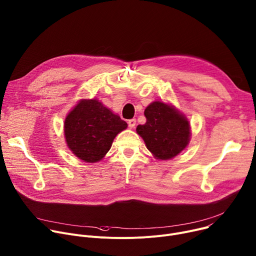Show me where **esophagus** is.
Returning a JSON list of instances; mask_svg holds the SVG:
<instances>
[{
    "instance_id": "obj_1",
    "label": "esophagus",
    "mask_w": 256,
    "mask_h": 256,
    "mask_svg": "<svg viewBox=\"0 0 256 256\" xmlns=\"http://www.w3.org/2000/svg\"><path fill=\"white\" fill-rule=\"evenodd\" d=\"M135 125H136V120L135 119H131V120H129L128 121V126H129V128H134L135 127Z\"/></svg>"
}]
</instances>
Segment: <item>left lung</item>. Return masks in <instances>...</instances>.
<instances>
[{
    "label": "left lung",
    "instance_id": "1",
    "mask_svg": "<svg viewBox=\"0 0 256 256\" xmlns=\"http://www.w3.org/2000/svg\"><path fill=\"white\" fill-rule=\"evenodd\" d=\"M146 123L136 132L144 140L148 150L158 160H171L189 144L190 124L175 106L154 102L144 110Z\"/></svg>",
    "mask_w": 256,
    "mask_h": 256
}]
</instances>
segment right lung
I'll return each mask as SVG.
<instances>
[{
    "instance_id": "add662e5",
    "label": "right lung",
    "mask_w": 256,
    "mask_h": 256,
    "mask_svg": "<svg viewBox=\"0 0 256 256\" xmlns=\"http://www.w3.org/2000/svg\"><path fill=\"white\" fill-rule=\"evenodd\" d=\"M127 123L98 100H81L64 123L69 150L86 162L100 160Z\"/></svg>"
}]
</instances>
